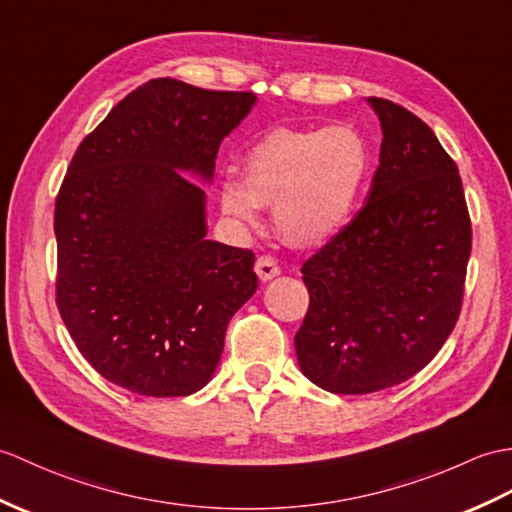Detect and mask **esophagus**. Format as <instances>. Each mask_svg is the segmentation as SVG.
I'll use <instances>...</instances> for the list:
<instances>
[{"mask_svg": "<svg viewBox=\"0 0 512 512\" xmlns=\"http://www.w3.org/2000/svg\"><path fill=\"white\" fill-rule=\"evenodd\" d=\"M255 272H257V277L261 281H270V279H275V277L281 275V268L270 255H261L255 261Z\"/></svg>", "mask_w": 512, "mask_h": 512, "instance_id": "34e87169", "label": "esophagus"}]
</instances>
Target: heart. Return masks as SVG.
Returning a JSON list of instances; mask_svg holds the SVG:
<instances>
[{
	"mask_svg": "<svg viewBox=\"0 0 512 512\" xmlns=\"http://www.w3.org/2000/svg\"><path fill=\"white\" fill-rule=\"evenodd\" d=\"M368 170L371 150L351 126L272 128L244 152L242 185H220V207L246 227L257 222V207H272L285 242L316 248L349 227Z\"/></svg>",
	"mask_w": 512,
	"mask_h": 512,
	"instance_id": "obj_1",
	"label": "heart"
}]
</instances>
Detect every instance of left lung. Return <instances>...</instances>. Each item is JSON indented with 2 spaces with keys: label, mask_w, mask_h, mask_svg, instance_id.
Returning a JSON list of instances; mask_svg holds the SVG:
<instances>
[{
  "label": "left lung",
  "mask_w": 512,
  "mask_h": 512,
  "mask_svg": "<svg viewBox=\"0 0 512 512\" xmlns=\"http://www.w3.org/2000/svg\"><path fill=\"white\" fill-rule=\"evenodd\" d=\"M368 104L384 139L366 205L301 268L310 307L296 358L336 395L397 386L432 362L456 327L471 255L454 159L408 109Z\"/></svg>",
  "instance_id": "8db88e82"
}]
</instances>
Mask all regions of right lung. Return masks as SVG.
<instances>
[{
	"label": "right lung",
	"mask_w": 512,
	"mask_h": 512,
	"mask_svg": "<svg viewBox=\"0 0 512 512\" xmlns=\"http://www.w3.org/2000/svg\"><path fill=\"white\" fill-rule=\"evenodd\" d=\"M255 93L154 78L82 139L56 196V303L104 379L146 397L207 386L255 255L207 240L205 192L222 139Z\"/></svg>",
	"instance_id": "obj_1"
}]
</instances>
